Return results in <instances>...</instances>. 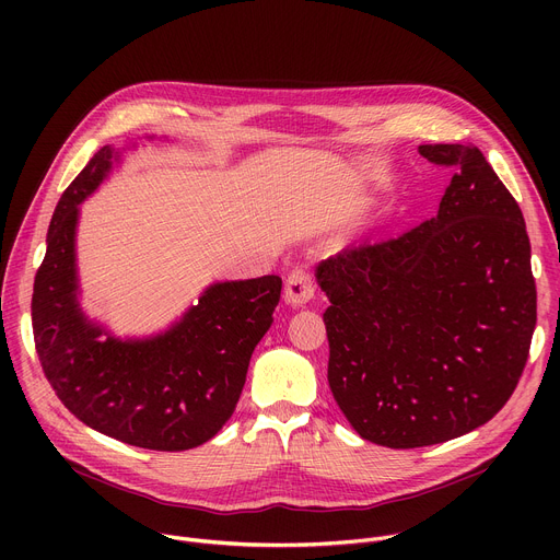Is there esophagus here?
<instances>
[{
    "mask_svg": "<svg viewBox=\"0 0 560 560\" xmlns=\"http://www.w3.org/2000/svg\"><path fill=\"white\" fill-rule=\"evenodd\" d=\"M314 296V279L305 268H296L285 279V301L303 305Z\"/></svg>",
    "mask_w": 560,
    "mask_h": 560,
    "instance_id": "1",
    "label": "esophagus"
}]
</instances>
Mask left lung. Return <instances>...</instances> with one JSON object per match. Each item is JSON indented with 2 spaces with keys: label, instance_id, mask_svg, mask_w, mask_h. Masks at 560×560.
I'll list each match as a JSON object with an SVG mask.
<instances>
[{
  "label": "left lung",
  "instance_id": "1",
  "mask_svg": "<svg viewBox=\"0 0 560 560\" xmlns=\"http://www.w3.org/2000/svg\"><path fill=\"white\" fill-rule=\"evenodd\" d=\"M452 171L439 214L318 264L328 381L350 425L410 450L488 423L518 385L536 328L523 212L483 152L425 143Z\"/></svg>",
  "mask_w": 560,
  "mask_h": 560
}]
</instances>
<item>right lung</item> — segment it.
<instances>
[{
	"instance_id": "add662e5",
	"label": "right lung",
	"mask_w": 560,
	"mask_h": 560,
	"mask_svg": "<svg viewBox=\"0 0 560 560\" xmlns=\"http://www.w3.org/2000/svg\"><path fill=\"white\" fill-rule=\"evenodd\" d=\"M110 159V145L97 150L55 208L33 288L35 350L59 401L82 423L135 447L190 450L232 417L281 277L214 283L162 337L104 339L74 301V223L77 203L100 186Z\"/></svg>"
}]
</instances>
